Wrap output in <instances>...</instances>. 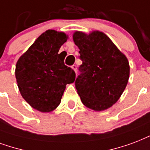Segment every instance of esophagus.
<instances>
[{"instance_id": "1", "label": "esophagus", "mask_w": 150, "mask_h": 150, "mask_svg": "<svg viewBox=\"0 0 150 150\" xmlns=\"http://www.w3.org/2000/svg\"><path fill=\"white\" fill-rule=\"evenodd\" d=\"M71 68H72L73 70L75 71V72H76V70H77V66H76V65L75 64L72 65V66H71Z\"/></svg>"}]
</instances>
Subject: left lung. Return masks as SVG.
<instances>
[{"label": "left lung", "instance_id": "obj_1", "mask_svg": "<svg viewBox=\"0 0 150 150\" xmlns=\"http://www.w3.org/2000/svg\"><path fill=\"white\" fill-rule=\"evenodd\" d=\"M73 41L79 49L83 64L75 82L86 107L100 112L116 104L127 85L130 65L112 40L99 30L75 31Z\"/></svg>", "mask_w": 150, "mask_h": 150}]
</instances>
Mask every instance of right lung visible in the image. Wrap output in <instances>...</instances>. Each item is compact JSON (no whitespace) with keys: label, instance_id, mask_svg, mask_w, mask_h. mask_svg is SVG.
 <instances>
[{"label":"right lung","instance_id":"right-lung-1","mask_svg":"<svg viewBox=\"0 0 150 150\" xmlns=\"http://www.w3.org/2000/svg\"><path fill=\"white\" fill-rule=\"evenodd\" d=\"M67 38L64 32L48 30L19 57L16 65V79L22 97L41 112L55 110L66 85L75 82V71L64 64L65 57L59 53Z\"/></svg>","mask_w":150,"mask_h":150}]
</instances>
